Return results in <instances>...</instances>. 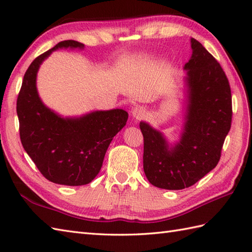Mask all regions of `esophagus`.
<instances>
[{
    "mask_svg": "<svg viewBox=\"0 0 252 252\" xmlns=\"http://www.w3.org/2000/svg\"><path fill=\"white\" fill-rule=\"evenodd\" d=\"M131 114H132V117L134 118L135 120H141L142 118L145 117L146 110H145V108H144V107H142V106H135L134 108H132Z\"/></svg>",
    "mask_w": 252,
    "mask_h": 252,
    "instance_id": "34e87169",
    "label": "esophagus"
}]
</instances>
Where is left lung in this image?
<instances>
[{"mask_svg":"<svg viewBox=\"0 0 252 252\" xmlns=\"http://www.w3.org/2000/svg\"><path fill=\"white\" fill-rule=\"evenodd\" d=\"M185 63L186 110L180 140L169 144L161 132L141 121L144 172L159 189H183L216 168L231 129L232 94L216 58L195 39Z\"/></svg>","mask_w":252,"mask_h":252,"instance_id":"left-lung-1","label":"left lung"}]
</instances>
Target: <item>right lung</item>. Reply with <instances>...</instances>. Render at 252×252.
I'll return each instance as SVG.
<instances>
[{"label":"right lung","mask_w":252,"mask_h":252,"mask_svg":"<svg viewBox=\"0 0 252 252\" xmlns=\"http://www.w3.org/2000/svg\"><path fill=\"white\" fill-rule=\"evenodd\" d=\"M68 47L83 50L84 44L62 41L31 63L17 98V116L21 144L44 178L56 184L79 186L98 174L112 138L126 126L127 112L96 110L63 118L43 104L36 90L39 68L52 52Z\"/></svg>","instance_id":"1"}]
</instances>
